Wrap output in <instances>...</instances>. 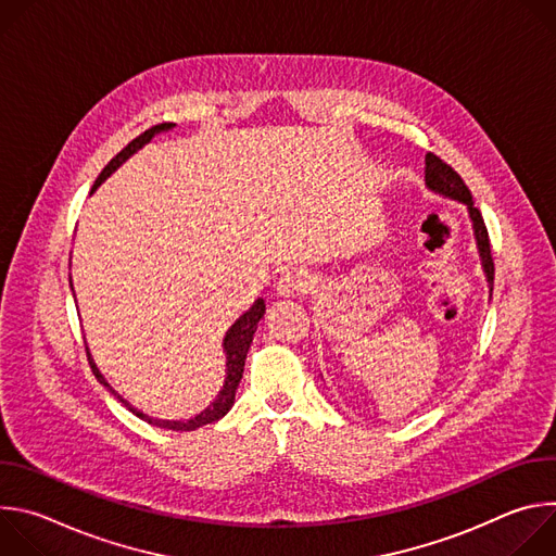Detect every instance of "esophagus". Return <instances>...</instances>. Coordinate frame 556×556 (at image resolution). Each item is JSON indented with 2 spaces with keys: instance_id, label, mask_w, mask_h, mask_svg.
<instances>
[{
  "instance_id": "34e87169",
  "label": "esophagus",
  "mask_w": 556,
  "mask_h": 556,
  "mask_svg": "<svg viewBox=\"0 0 556 556\" xmlns=\"http://www.w3.org/2000/svg\"><path fill=\"white\" fill-rule=\"evenodd\" d=\"M309 288H312V277L305 268H286L277 281L279 296L305 294Z\"/></svg>"
}]
</instances>
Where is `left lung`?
<instances>
[{
	"instance_id": "1",
	"label": "left lung",
	"mask_w": 556,
	"mask_h": 556,
	"mask_svg": "<svg viewBox=\"0 0 556 556\" xmlns=\"http://www.w3.org/2000/svg\"><path fill=\"white\" fill-rule=\"evenodd\" d=\"M425 185L429 191L446 198V200H455L459 204L466 206L468 211V219L472 226V235H475V247H478V255H480V264L489 283V292H493V277H495V266H493V257H491V242H489V230L484 226L482 213L475 208L472 204V195L468 191V187L464 185V180L446 165L442 163L438 155L427 153L425 155Z\"/></svg>"
}]
</instances>
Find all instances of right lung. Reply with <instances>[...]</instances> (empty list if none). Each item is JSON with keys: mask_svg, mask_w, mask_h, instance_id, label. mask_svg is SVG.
<instances>
[{"mask_svg": "<svg viewBox=\"0 0 556 556\" xmlns=\"http://www.w3.org/2000/svg\"><path fill=\"white\" fill-rule=\"evenodd\" d=\"M174 127H176V123H163V125H155V127L147 129V131L140 134L138 138H134L116 157H112L110 165L101 172V176L97 178V182H94L90 195H92L125 161H129V157H131L138 149H142L144 144H149L153 136L163 134V131H172ZM70 288H72V279H70ZM72 290H74V288H72ZM74 301H76V299H74ZM264 312H266L264 299H255V303L240 316V319H237V321L228 328V332H226V337H224V343H222L224 354H226V378H224V384H222L219 393L215 395V401H213L206 409H202L198 416H193V418H189V420H161V418H153V416H149V414L136 409L127 399H123V395L105 380V376H103L101 369L97 367V363H94V358H92V354H90V348H88V343H86L88 361H90V367H92L97 380L114 395V399H118V401H121L134 416H138L140 420H144V422H149V425H153V427H161V429H172V431H195V429H200V427H204V425L217 422L219 418H224V416L230 412V407H232V403H235V391H237V387H240V380H242V374H244L247 354H249V350H251L253 337H255V332H257V324H260V319L264 316Z\"/></svg>", "mask_w": 556, "mask_h": 556, "instance_id": "right-lung-1", "label": "right lung"}]
</instances>
